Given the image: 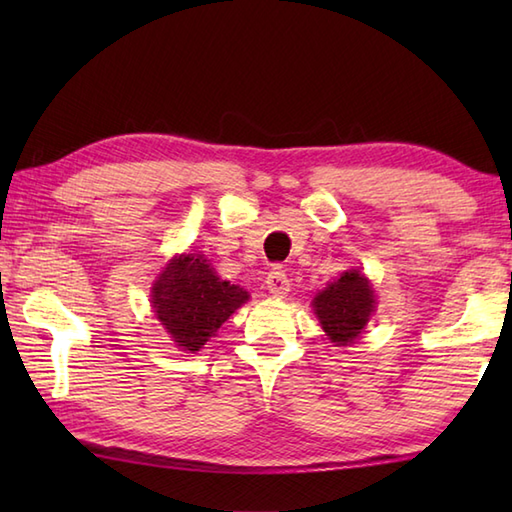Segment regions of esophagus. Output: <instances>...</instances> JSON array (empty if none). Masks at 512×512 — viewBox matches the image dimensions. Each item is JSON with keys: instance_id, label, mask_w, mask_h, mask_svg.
I'll return each mask as SVG.
<instances>
[{"instance_id": "34e87169", "label": "esophagus", "mask_w": 512, "mask_h": 512, "mask_svg": "<svg viewBox=\"0 0 512 512\" xmlns=\"http://www.w3.org/2000/svg\"><path fill=\"white\" fill-rule=\"evenodd\" d=\"M266 288L273 297L284 299L290 292V279L286 275V270L281 266H275L273 270H270L268 277H266Z\"/></svg>"}]
</instances>
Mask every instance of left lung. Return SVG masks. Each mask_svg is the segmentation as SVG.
Returning <instances> with one entry per match:
<instances>
[{
  "instance_id": "left-lung-1",
  "label": "left lung",
  "mask_w": 512,
  "mask_h": 512,
  "mask_svg": "<svg viewBox=\"0 0 512 512\" xmlns=\"http://www.w3.org/2000/svg\"><path fill=\"white\" fill-rule=\"evenodd\" d=\"M312 308L332 343H354L376 310L374 288L361 270H345L314 297Z\"/></svg>"
}]
</instances>
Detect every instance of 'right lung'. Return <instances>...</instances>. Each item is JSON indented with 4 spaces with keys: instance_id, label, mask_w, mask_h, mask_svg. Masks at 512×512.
Masks as SVG:
<instances>
[{
    "instance_id": "add662e5",
    "label": "right lung",
    "mask_w": 512,
    "mask_h": 512,
    "mask_svg": "<svg viewBox=\"0 0 512 512\" xmlns=\"http://www.w3.org/2000/svg\"><path fill=\"white\" fill-rule=\"evenodd\" d=\"M248 292L220 279L209 259L198 253L176 255L151 286V308L182 352H200Z\"/></svg>"
}]
</instances>
